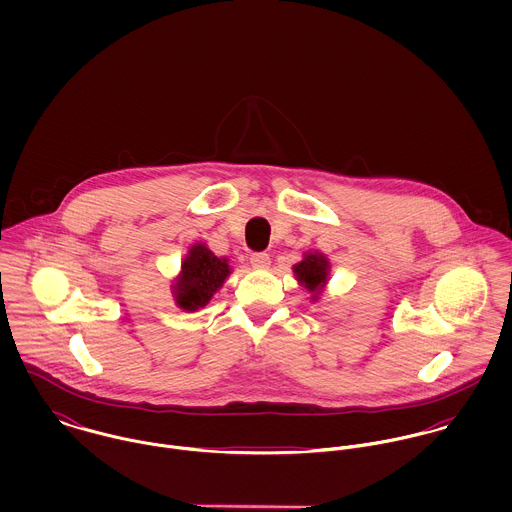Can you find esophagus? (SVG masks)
<instances>
[{
  "instance_id": "34e87169",
  "label": "esophagus",
  "mask_w": 512,
  "mask_h": 512,
  "mask_svg": "<svg viewBox=\"0 0 512 512\" xmlns=\"http://www.w3.org/2000/svg\"><path fill=\"white\" fill-rule=\"evenodd\" d=\"M250 262L258 268H264L270 264V254L268 252H252L250 254Z\"/></svg>"
}]
</instances>
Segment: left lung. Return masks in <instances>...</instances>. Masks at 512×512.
Returning <instances> with one entry per match:
<instances>
[{
  "label": "left lung",
  "mask_w": 512,
  "mask_h": 512,
  "mask_svg": "<svg viewBox=\"0 0 512 512\" xmlns=\"http://www.w3.org/2000/svg\"><path fill=\"white\" fill-rule=\"evenodd\" d=\"M297 280L311 292V299L315 301L321 295V288L327 284L329 262L321 254H307L297 266H293Z\"/></svg>",
  "instance_id": "8db88e82"
}]
</instances>
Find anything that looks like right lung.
Here are the masks:
<instances>
[{
  "label": "right lung",
  "mask_w": 512,
  "mask_h": 512,
  "mask_svg": "<svg viewBox=\"0 0 512 512\" xmlns=\"http://www.w3.org/2000/svg\"><path fill=\"white\" fill-rule=\"evenodd\" d=\"M230 274L226 258H217L205 244H195L181 264V276L173 286L175 301L185 311L205 307Z\"/></svg>",
  "instance_id": "right-lung-1"
}]
</instances>
